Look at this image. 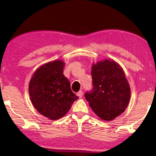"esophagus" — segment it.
Segmentation results:
<instances>
[{"instance_id":"esophagus-1","label":"esophagus","mask_w":156,"mask_h":156,"mask_svg":"<svg viewBox=\"0 0 156 156\" xmlns=\"http://www.w3.org/2000/svg\"><path fill=\"white\" fill-rule=\"evenodd\" d=\"M76 95L79 97V98H81L83 97V92L82 90H80L77 93H76Z\"/></svg>"}]
</instances>
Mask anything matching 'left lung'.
<instances>
[{
	"label": "left lung",
	"instance_id": "obj_1",
	"mask_svg": "<svg viewBox=\"0 0 156 156\" xmlns=\"http://www.w3.org/2000/svg\"><path fill=\"white\" fill-rule=\"evenodd\" d=\"M93 88L85 93L89 105L97 115L111 121L128 106L131 89L123 69L114 61L105 59L92 66Z\"/></svg>",
	"mask_w": 156,
	"mask_h": 156
}]
</instances>
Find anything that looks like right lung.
<instances>
[{"instance_id": "obj_1", "label": "right lung", "mask_w": 156, "mask_h": 156, "mask_svg": "<svg viewBox=\"0 0 156 156\" xmlns=\"http://www.w3.org/2000/svg\"><path fill=\"white\" fill-rule=\"evenodd\" d=\"M65 63L55 60L38 68L29 83V94L36 110L50 119L64 116L78 99L63 75Z\"/></svg>"}]
</instances>
